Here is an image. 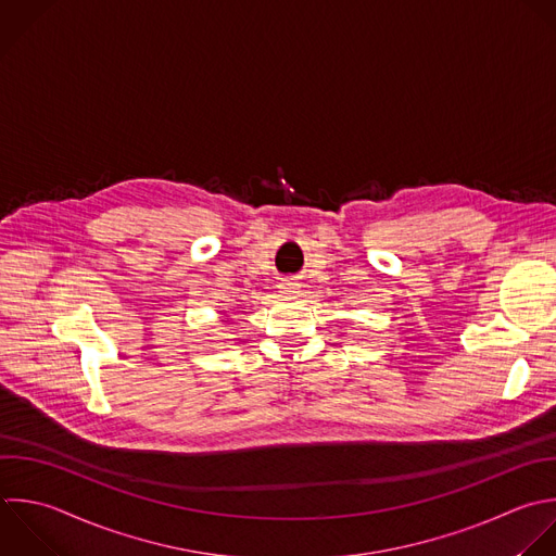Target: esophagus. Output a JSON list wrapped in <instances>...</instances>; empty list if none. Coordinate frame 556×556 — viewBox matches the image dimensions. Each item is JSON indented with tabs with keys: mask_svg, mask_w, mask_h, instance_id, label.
I'll return each instance as SVG.
<instances>
[{
	"mask_svg": "<svg viewBox=\"0 0 556 556\" xmlns=\"http://www.w3.org/2000/svg\"><path fill=\"white\" fill-rule=\"evenodd\" d=\"M282 291H285L287 295H295V293H300V285H298L295 280H285V282H282Z\"/></svg>",
	"mask_w": 556,
	"mask_h": 556,
	"instance_id": "34e87169",
	"label": "esophagus"
}]
</instances>
